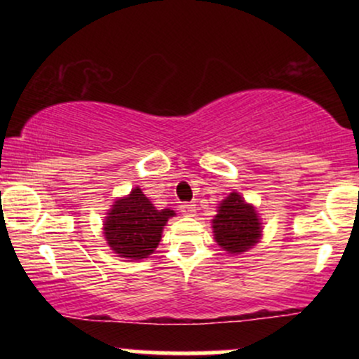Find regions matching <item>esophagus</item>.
Listing matches in <instances>:
<instances>
[{
	"mask_svg": "<svg viewBox=\"0 0 359 359\" xmlns=\"http://www.w3.org/2000/svg\"><path fill=\"white\" fill-rule=\"evenodd\" d=\"M180 212H182L184 216H194V212H196V204L192 203L180 204Z\"/></svg>",
	"mask_w": 359,
	"mask_h": 359,
	"instance_id": "34e87169",
	"label": "esophagus"
}]
</instances>
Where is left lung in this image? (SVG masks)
Listing matches in <instances>:
<instances>
[{"label":"left lung","mask_w":359,"mask_h":359,"mask_svg":"<svg viewBox=\"0 0 359 359\" xmlns=\"http://www.w3.org/2000/svg\"><path fill=\"white\" fill-rule=\"evenodd\" d=\"M212 228L217 245L229 253H241L251 248L262 229L258 214L236 192H231L222 201Z\"/></svg>","instance_id":"left-lung-1"}]
</instances>
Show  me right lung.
<instances>
[{
	"instance_id": "right-lung-1",
	"label": "right lung",
	"mask_w": 359,
	"mask_h": 359,
	"mask_svg": "<svg viewBox=\"0 0 359 359\" xmlns=\"http://www.w3.org/2000/svg\"><path fill=\"white\" fill-rule=\"evenodd\" d=\"M170 209H156L142 189H133L114 203L104 221V236L111 250L123 258H147L162 238V229L174 216Z\"/></svg>"
}]
</instances>
